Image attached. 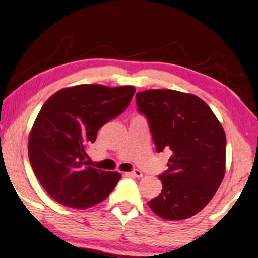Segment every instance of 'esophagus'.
Segmentation results:
<instances>
[{
  "label": "esophagus",
  "instance_id": "34e87169",
  "mask_svg": "<svg viewBox=\"0 0 258 258\" xmlns=\"http://www.w3.org/2000/svg\"><path fill=\"white\" fill-rule=\"evenodd\" d=\"M130 175L133 176V177H138V178L143 177V172L140 170H133V171L130 172Z\"/></svg>",
  "mask_w": 258,
  "mask_h": 258
}]
</instances>
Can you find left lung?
Masks as SVG:
<instances>
[{"label":"left lung","mask_w":258,"mask_h":258,"mask_svg":"<svg viewBox=\"0 0 258 258\" xmlns=\"http://www.w3.org/2000/svg\"><path fill=\"white\" fill-rule=\"evenodd\" d=\"M148 118L157 152L170 150L169 169L159 175L163 190L149 201L167 220H183L212 200L225 176L226 137L212 109L193 94L150 89L136 94Z\"/></svg>","instance_id":"obj_1"}]
</instances>
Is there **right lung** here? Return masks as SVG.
<instances>
[{
	"instance_id": "right-lung-1",
	"label": "right lung",
	"mask_w": 258,
	"mask_h": 258,
	"mask_svg": "<svg viewBox=\"0 0 258 258\" xmlns=\"http://www.w3.org/2000/svg\"><path fill=\"white\" fill-rule=\"evenodd\" d=\"M135 87L80 84L54 93L41 107L28 137V157L46 193L83 210L103 201L121 175L88 167L87 146L97 131L130 105Z\"/></svg>"
}]
</instances>
